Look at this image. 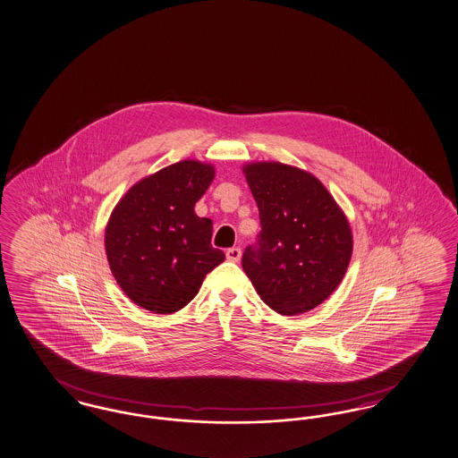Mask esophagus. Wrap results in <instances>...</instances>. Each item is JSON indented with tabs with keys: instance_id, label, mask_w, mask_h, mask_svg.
I'll return each instance as SVG.
<instances>
[{
	"instance_id": "obj_1",
	"label": "esophagus",
	"mask_w": 458,
	"mask_h": 458,
	"mask_svg": "<svg viewBox=\"0 0 458 458\" xmlns=\"http://www.w3.org/2000/svg\"><path fill=\"white\" fill-rule=\"evenodd\" d=\"M240 257H242V250L238 247H232V249L226 250V259L232 260V262H238Z\"/></svg>"
}]
</instances>
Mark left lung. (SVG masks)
Listing matches in <instances>:
<instances>
[{
  "mask_svg": "<svg viewBox=\"0 0 458 458\" xmlns=\"http://www.w3.org/2000/svg\"><path fill=\"white\" fill-rule=\"evenodd\" d=\"M242 172L262 232L242 267L260 300L281 315L318 307L337 290L352 256L341 206L310 172L281 162H250Z\"/></svg>",
  "mask_w": 458,
  "mask_h": 458,
  "instance_id": "1",
  "label": "left lung"
}]
</instances>
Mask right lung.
Wrapping results in <instances>:
<instances>
[{"instance_id":"right-lung-1","label":"right lung","mask_w":458,"mask_h":458,"mask_svg":"<svg viewBox=\"0 0 458 458\" xmlns=\"http://www.w3.org/2000/svg\"><path fill=\"white\" fill-rule=\"evenodd\" d=\"M213 179V165L182 160L138 181L112 209L104 238L110 271L138 307L181 310L225 260L211 245L213 223L194 211Z\"/></svg>"}]
</instances>
